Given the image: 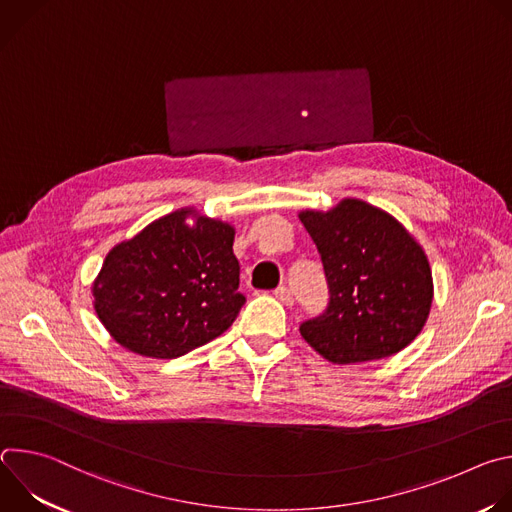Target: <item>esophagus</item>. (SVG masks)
Listing matches in <instances>:
<instances>
[{
	"label": "esophagus",
	"mask_w": 512,
	"mask_h": 512,
	"mask_svg": "<svg viewBox=\"0 0 512 512\" xmlns=\"http://www.w3.org/2000/svg\"><path fill=\"white\" fill-rule=\"evenodd\" d=\"M273 296H275L279 302H283L285 306L294 304V294H291V289L285 287V285H279V287L273 291Z\"/></svg>",
	"instance_id": "34e87169"
}]
</instances>
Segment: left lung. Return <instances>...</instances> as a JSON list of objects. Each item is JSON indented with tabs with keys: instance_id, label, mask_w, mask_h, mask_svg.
Instances as JSON below:
<instances>
[{
	"instance_id": "left-lung-1",
	"label": "left lung",
	"mask_w": 512,
	"mask_h": 512,
	"mask_svg": "<svg viewBox=\"0 0 512 512\" xmlns=\"http://www.w3.org/2000/svg\"><path fill=\"white\" fill-rule=\"evenodd\" d=\"M300 221L320 253L326 310L302 322L304 340L336 364L397 354L421 332L433 298L423 249L385 210L346 198Z\"/></svg>"
}]
</instances>
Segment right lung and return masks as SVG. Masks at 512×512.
<instances>
[{
  "mask_svg": "<svg viewBox=\"0 0 512 512\" xmlns=\"http://www.w3.org/2000/svg\"><path fill=\"white\" fill-rule=\"evenodd\" d=\"M233 241L231 225L190 208L158 218L105 257L93 283L99 320L121 346L152 358L221 336L245 304Z\"/></svg>",
  "mask_w": 512,
  "mask_h": 512,
  "instance_id": "obj_1",
  "label": "right lung"
}]
</instances>
